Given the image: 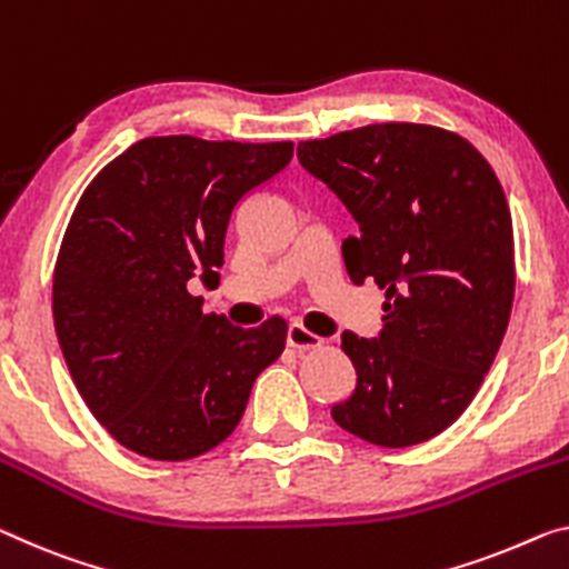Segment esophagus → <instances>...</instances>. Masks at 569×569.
I'll use <instances>...</instances> for the list:
<instances>
[{
    "label": "esophagus",
    "mask_w": 569,
    "mask_h": 569,
    "mask_svg": "<svg viewBox=\"0 0 569 569\" xmlns=\"http://www.w3.org/2000/svg\"><path fill=\"white\" fill-rule=\"evenodd\" d=\"M287 346L297 348V351H305V348L322 346V340H320V336L310 333L308 328H302L300 322H292V326L287 328Z\"/></svg>",
    "instance_id": "obj_1"
}]
</instances>
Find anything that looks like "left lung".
<instances>
[{
    "mask_svg": "<svg viewBox=\"0 0 569 569\" xmlns=\"http://www.w3.org/2000/svg\"><path fill=\"white\" fill-rule=\"evenodd\" d=\"M361 233L343 243L356 284L387 290L376 338L340 336L356 369L330 417L381 448L456 422L491 369L513 302V231L503 188L466 139L427 124H369L297 144Z\"/></svg>",
    "mask_w": 569,
    "mask_h": 569,
    "instance_id": "1",
    "label": "left lung"
}]
</instances>
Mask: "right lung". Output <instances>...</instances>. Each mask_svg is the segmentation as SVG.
I'll list each match as a JSON object with an SVG mask.
<instances>
[{
	"label": "right lung",
	"mask_w": 569,
	"mask_h": 569,
	"mask_svg": "<svg viewBox=\"0 0 569 569\" xmlns=\"http://www.w3.org/2000/svg\"><path fill=\"white\" fill-rule=\"evenodd\" d=\"M292 142L147 137L86 188L52 277L60 351L91 415L152 460L203 456L229 437L287 322L203 315L190 279L216 284L243 198L292 160Z\"/></svg>",
	"instance_id": "add662e5"
}]
</instances>
